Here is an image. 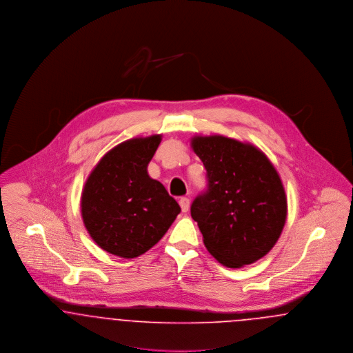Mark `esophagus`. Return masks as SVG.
Listing matches in <instances>:
<instances>
[{
	"mask_svg": "<svg viewBox=\"0 0 353 353\" xmlns=\"http://www.w3.org/2000/svg\"><path fill=\"white\" fill-rule=\"evenodd\" d=\"M180 206H181V210L186 213L188 210H189V206H190V201H189V199H186V197H181L180 199Z\"/></svg>",
	"mask_w": 353,
	"mask_h": 353,
	"instance_id": "obj_1",
	"label": "esophagus"
}]
</instances>
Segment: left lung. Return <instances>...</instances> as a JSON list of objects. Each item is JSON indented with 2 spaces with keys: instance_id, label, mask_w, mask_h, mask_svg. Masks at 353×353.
<instances>
[{
  "instance_id": "left-lung-1",
  "label": "left lung",
  "mask_w": 353,
  "mask_h": 353,
  "mask_svg": "<svg viewBox=\"0 0 353 353\" xmlns=\"http://www.w3.org/2000/svg\"><path fill=\"white\" fill-rule=\"evenodd\" d=\"M206 190L190 206L203 243L219 263L238 269L274 248L287 217L285 188L263 152L225 136H196Z\"/></svg>"
}]
</instances>
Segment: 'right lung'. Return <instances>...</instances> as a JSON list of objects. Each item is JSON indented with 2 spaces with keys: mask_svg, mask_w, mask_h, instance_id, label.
<instances>
[{
  "mask_svg": "<svg viewBox=\"0 0 353 353\" xmlns=\"http://www.w3.org/2000/svg\"><path fill=\"white\" fill-rule=\"evenodd\" d=\"M161 134L131 139L107 152L88 176L82 193V217L103 250L136 258L154 246L181 212L164 185L147 167Z\"/></svg>",
  "mask_w": 353,
  "mask_h": 353,
  "instance_id": "add662e5",
  "label": "right lung"
}]
</instances>
